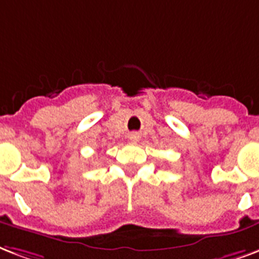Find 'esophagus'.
<instances>
[{
  "label": "esophagus",
  "instance_id": "obj_1",
  "mask_svg": "<svg viewBox=\"0 0 259 259\" xmlns=\"http://www.w3.org/2000/svg\"><path fill=\"white\" fill-rule=\"evenodd\" d=\"M129 140L130 141H133V143H136V141H138V140H140V136H138V133H130Z\"/></svg>",
  "mask_w": 259,
  "mask_h": 259
}]
</instances>
